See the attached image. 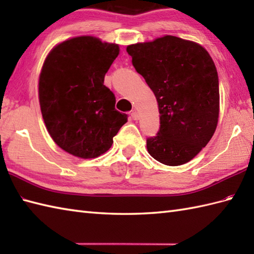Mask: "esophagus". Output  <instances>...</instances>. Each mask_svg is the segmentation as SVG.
Instances as JSON below:
<instances>
[{"label":"esophagus","mask_w":254,"mask_h":254,"mask_svg":"<svg viewBox=\"0 0 254 254\" xmlns=\"http://www.w3.org/2000/svg\"><path fill=\"white\" fill-rule=\"evenodd\" d=\"M131 118L133 119V120H138V118H139V116H138V113L136 112V111H133V112H131Z\"/></svg>","instance_id":"esophagus-1"}]
</instances>
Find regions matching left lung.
<instances>
[{"label":"left lung","mask_w":254,"mask_h":254,"mask_svg":"<svg viewBox=\"0 0 254 254\" xmlns=\"http://www.w3.org/2000/svg\"><path fill=\"white\" fill-rule=\"evenodd\" d=\"M133 66L158 102L160 127L146 139L149 155L167 166L190 161L216 130L219 84L208 52L175 36L127 46Z\"/></svg>","instance_id":"1"}]
</instances>
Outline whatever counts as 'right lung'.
<instances>
[{
    "instance_id": "add662e5",
    "label": "right lung",
    "mask_w": 254,
    "mask_h": 254,
    "mask_svg": "<svg viewBox=\"0 0 254 254\" xmlns=\"http://www.w3.org/2000/svg\"><path fill=\"white\" fill-rule=\"evenodd\" d=\"M118 55V45L82 36L61 42L46 59L39 77L42 118L53 141L68 154L98 157L127 121L104 85Z\"/></svg>"
}]
</instances>
